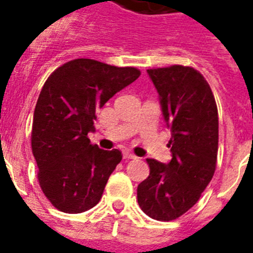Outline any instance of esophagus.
Returning <instances> with one entry per match:
<instances>
[{
  "mask_svg": "<svg viewBox=\"0 0 253 253\" xmlns=\"http://www.w3.org/2000/svg\"><path fill=\"white\" fill-rule=\"evenodd\" d=\"M123 158L125 159H136V156H135L134 154L128 152V151H126V152H123Z\"/></svg>",
  "mask_w": 253,
  "mask_h": 253,
  "instance_id": "esophagus-1",
  "label": "esophagus"
}]
</instances>
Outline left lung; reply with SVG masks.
I'll use <instances>...</instances> for the list:
<instances>
[{
    "label": "left lung",
    "mask_w": 253,
    "mask_h": 253,
    "mask_svg": "<svg viewBox=\"0 0 253 253\" xmlns=\"http://www.w3.org/2000/svg\"><path fill=\"white\" fill-rule=\"evenodd\" d=\"M170 128L172 160L147 159L150 176L138 185L147 215L169 222L188 211L211 181L218 156V109L211 87L197 69L184 65L147 69Z\"/></svg>",
    "instance_id": "8db88e82"
}]
</instances>
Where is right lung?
Returning a JSON list of instances; mask_svg holds the SVG:
<instances>
[{"label":"right lung","mask_w":253,"mask_h":253,"mask_svg":"<svg viewBox=\"0 0 253 253\" xmlns=\"http://www.w3.org/2000/svg\"><path fill=\"white\" fill-rule=\"evenodd\" d=\"M139 76L134 67L93 59H75L49 75L34 111L31 150L42 192L53 208L79 214L99 202L122 152L101 150L87 132L94 131L97 111Z\"/></svg>","instance_id":"obj_1"}]
</instances>
